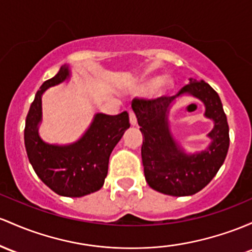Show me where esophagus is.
Segmentation results:
<instances>
[{
    "label": "esophagus",
    "mask_w": 252,
    "mask_h": 252,
    "mask_svg": "<svg viewBox=\"0 0 252 252\" xmlns=\"http://www.w3.org/2000/svg\"><path fill=\"white\" fill-rule=\"evenodd\" d=\"M129 121H130L131 126H135L137 123V118L136 115H135L134 111H129Z\"/></svg>",
    "instance_id": "esophagus-1"
}]
</instances>
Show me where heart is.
<instances>
[{
    "instance_id": "1",
    "label": "heart",
    "mask_w": 252,
    "mask_h": 252,
    "mask_svg": "<svg viewBox=\"0 0 252 252\" xmlns=\"http://www.w3.org/2000/svg\"><path fill=\"white\" fill-rule=\"evenodd\" d=\"M156 85H157L158 90H162V88H165L168 85V80L167 79H162V80H160L158 84L156 81H146L145 84L141 86V90H142V91H149V90H152V88H154V86H156Z\"/></svg>"
}]
</instances>
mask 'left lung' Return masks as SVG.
Instances as JSON below:
<instances>
[{"instance_id": "left-lung-1", "label": "left lung", "mask_w": 252, "mask_h": 252, "mask_svg": "<svg viewBox=\"0 0 252 252\" xmlns=\"http://www.w3.org/2000/svg\"><path fill=\"white\" fill-rule=\"evenodd\" d=\"M189 80L176 95L134 98L131 101L145 136L141 157L146 181L152 189L171 196H189L202 190L223 164L229 146L227 118L218 93L207 82ZM183 93L202 100L206 105L205 114L215 121V128L209 134L212 143L203 152L192 156H187L178 148L167 124L170 103Z\"/></svg>"}]
</instances>
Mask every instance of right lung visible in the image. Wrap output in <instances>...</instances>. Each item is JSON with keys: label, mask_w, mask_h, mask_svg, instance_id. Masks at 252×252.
Here are the masks:
<instances>
[{"label": "right lung", "mask_w": 252, "mask_h": 252, "mask_svg": "<svg viewBox=\"0 0 252 252\" xmlns=\"http://www.w3.org/2000/svg\"><path fill=\"white\" fill-rule=\"evenodd\" d=\"M68 75V67H62L40 86L27 113L25 146L33 170L44 184L59 195L81 197L103 187L110 154L130 123L126 111L116 116L98 113L90 129L73 145L43 142L37 128L41 120V94L51 86L64 81Z\"/></svg>", "instance_id": "obj_1"}]
</instances>
